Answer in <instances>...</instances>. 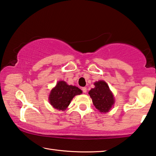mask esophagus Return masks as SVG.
I'll use <instances>...</instances> for the list:
<instances>
[{"instance_id":"esophagus-1","label":"esophagus","mask_w":156,"mask_h":156,"mask_svg":"<svg viewBox=\"0 0 156 156\" xmlns=\"http://www.w3.org/2000/svg\"><path fill=\"white\" fill-rule=\"evenodd\" d=\"M82 90H83V93H86V92H87V88H86V87H83V88H82Z\"/></svg>"}]
</instances>
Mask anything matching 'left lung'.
<instances>
[{"label":"left lung","mask_w":156,"mask_h":156,"mask_svg":"<svg viewBox=\"0 0 156 156\" xmlns=\"http://www.w3.org/2000/svg\"><path fill=\"white\" fill-rule=\"evenodd\" d=\"M94 85L95 87L89 91L93 104L99 112H108L115 103V98L109 86L103 80L95 82Z\"/></svg>","instance_id":"1"}]
</instances>
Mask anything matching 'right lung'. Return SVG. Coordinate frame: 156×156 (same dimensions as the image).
<instances>
[{
	"label": "right lung",
	"instance_id": "right-lung-1",
	"mask_svg": "<svg viewBox=\"0 0 156 156\" xmlns=\"http://www.w3.org/2000/svg\"><path fill=\"white\" fill-rule=\"evenodd\" d=\"M81 93V90L76 86L69 85L65 81H59L51 91L49 103L57 110H66L74 96Z\"/></svg>",
	"mask_w": 156,
	"mask_h": 156
}]
</instances>
